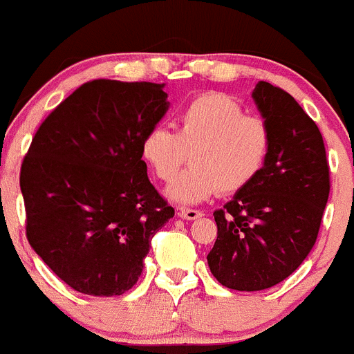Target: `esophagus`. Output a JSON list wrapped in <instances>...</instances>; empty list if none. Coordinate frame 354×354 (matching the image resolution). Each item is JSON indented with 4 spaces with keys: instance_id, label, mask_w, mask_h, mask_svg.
I'll return each mask as SVG.
<instances>
[{
    "instance_id": "34e87169",
    "label": "esophagus",
    "mask_w": 354,
    "mask_h": 354,
    "mask_svg": "<svg viewBox=\"0 0 354 354\" xmlns=\"http://www.w3.org/2000/svg\"><path fill=\"white\" fill-rule=\"evenodd\" d=\"M179 215L183 218H186V221H194V218L201 217V215H203V212L193 210V208H179Z\"/></svg>"
}]
</instances>
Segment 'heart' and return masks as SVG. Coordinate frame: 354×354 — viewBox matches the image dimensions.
<instances>
[{
	"label": "heart",
	"instance_id": "b5f03b06",
	"mask_svg": "<svg viewBox=\"0 0 354 354\" xmlns=\"http://www.w3.org/2000/svg\"><path fill=\"white\" fill-rule=\"evenodd\" d=\"M177 129L156 124L140 142V156L156 179L168 183L192 151L194 167L168 186L170 200L196 205L215 193H238L264 170L271 153V129L225 93L191 99L177 116Z\"/></svg>",
	"mask_w": 354,
	"mask_h": 354
}]
</instances>
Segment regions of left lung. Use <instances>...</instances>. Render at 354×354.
Listing matches in <instances>:
<instances>
[{
  "instance_id": "obj_1",
  "label": "left lung",
  "mask_w": 354,
  "mask_h": 354,
  "mask_svg": "<svg viewBox=\"0 0 354 354\" xmlns=\"http://www.w3.org/2000/svg\"><path fill=\"white\" fill-rule=\"evenodd\" d=\"M252 99L271 129V153L257 179L214 212L207 255L218 283L240 292L274 287L304 262L330 193L323 137L297 100L266 82Z\"/></svg>"
}]
</instances>
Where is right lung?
Returning <instances> with one entry per match:
<instances>
[{
  "label": "right lung",
  "instance_id": "right-lung-1",
  "mask_svg": "<svg viewBox=\"0 0 354 354\" xmlns=\"http://www.w3.org/2000/svg\"><path fill=\"white\" fill-rule=\"evenodd\" d=\"M165 83L93 80L48 114L20 168L26 233L64 283L95 297L133 287L174 217L140 156L167 114Z\"/></svg>",
  "mask_w": 354,
  "mask_h": 354
}]
</instances>
